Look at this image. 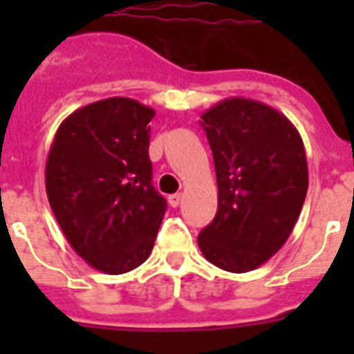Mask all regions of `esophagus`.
<instances>
[{
	"label": "esophagus",
	"instance_id": "esophagus-1",
	"mask_svg": "<svg viewBox=\"0 0 354 354\" xmlns=\"http://www.w3.org/2000/svg\"><path fill=\"white\" fill-rule=\"evenodd\" d=\"M180 204H182V193L171 194V196H169V205H171V207H178Z\"/></svg>",
	"mask_w": 354,
	"mask_h": 354
}]
</instances>
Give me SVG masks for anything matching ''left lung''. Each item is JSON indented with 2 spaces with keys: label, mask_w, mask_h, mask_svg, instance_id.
I'll list each match as a JSON object with an SVG mask.
<instances>
[{
  "label": "left lung",
  "mask_w": 354,
  "mask_h": 354,
  "mask_svg": "<svg viewBox=\"0 0 354 354\" xmlns=\"http://www.w3.org/2000/svg\"><path fill=\"white\" fill-rule=\"evenodd\" d=\"M218 209L198 235L204 257L233 274L266 263L290 236L308 189L301 136L268 104L232 97L202 115Z\"/></svg>",
  "instance_id": "left-lung-1"
}]
</instances>
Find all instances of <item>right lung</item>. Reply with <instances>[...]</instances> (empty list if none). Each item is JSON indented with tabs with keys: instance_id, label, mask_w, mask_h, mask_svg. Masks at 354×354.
Returning <instances> with one entry per match:
<instances>
[{
	"instance_id": "obj_1",
	"label": "right lung",
	"mask_w": 354,
	"mask_h": 354,
	"mask_svg": "<svg viewBox=\"0 0 354 354\" xmlns=\"http://www.w3.org/2000/svg\"><path fill=\"white\" fill-rule=\"evenodd\" d=\"M154 110L128 97L79 108L58 127L46 163V191L75 252L104 274L149 259L167 202L152 185Z\"/></svg>"
}]
</instances>
